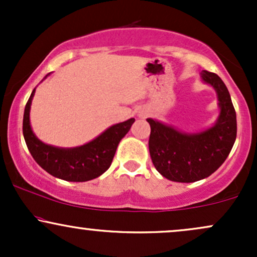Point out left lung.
Segmentation results:
<instances>
[{
  "mask_svg": "<svg viewBox=\"0 0 257 257\" xmlns=\"http://www.w3.org/2000/svg\"><path fill=\"white\" fill-rule=\"evenodd\" d=\"M200 77L217 94L220 114L213 126L187 134L147 118L151 125L149 149L152 163L170 181L194 182L210 176L228 157L237 138V117L225 83L216 73L205 70Z\"/></svg>",
  "mask_w": 257,
  "mask_h": 257,
  "instance_id": "obj_1",
  "label": "left lung"
}]
</instances>
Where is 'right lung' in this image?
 Returning a JSON list of instances; mask_svg holds the SVG:
<instances>
[{
	"label": "right lung",
	"mask_w": 257,
	"mask_h": 257,
	"mask_svg": "<svg viewBox=\"0 0 257 257\" xmlns=\"http://www.w3.org/2000/svg\"><path fill=\"white\" fill-rule=\"evenodd\" d=\"M35 90L36 88L32 90L25 106L23 134L26 146L38 166L65 181H89L104 174L111 166L119 141L129 132L135 119L117 123L82 146L63 149L47 145L34 134L30 125V107Z\"/></svg>",
	"instance_id": "1"
}]
</instances>
